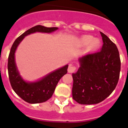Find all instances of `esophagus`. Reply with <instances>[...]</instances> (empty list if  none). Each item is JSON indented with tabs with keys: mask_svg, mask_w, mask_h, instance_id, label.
Returning a JSON list of instances; mask_svg holds the SVG:
<instances>
[{
	"mask_svg": "<svg viewBox=\"0 0 128 128\" xmlns=\"http://www.w3.org/2000/svg\"><path fill=\"white\" fill-rule=\"evenodd\" d=\"M76 70V67L74 65H73L72 64H70L68 68V72L69 73H74V72Z\"/></svg>",
	"mask_w": 128,
	"mask_h": 128,
	"instance_id": "obj_1",
	"label": "esophagus"
}]
</instances>
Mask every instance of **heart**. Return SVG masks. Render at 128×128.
I'll use <instances>...</instances> for the list:
<instances>
[{"label": "heart", "instance_id": "obj_1", "mask_svg": "<svg viewBox=\"0 0 128 128\" xmlns=\"http://www.w3.org/2000/svg\"><path fill=\"white\" fill-rule=\"evenodd\" d=\"M93 36L90 35H84L81 38L80 43L82 46H86L88 44L89 50H94L99 46V40L98 39H93Z\"/></svg>", "mask_w": 128, "mask_h": 128}]
</instances>
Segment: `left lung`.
<instances>
[{
  "label": "left lung",
  "mask_w": 128,
  "mask_h": 128,
  "mask_svg": "<svg viewBox=\"0 0 128 128\" xmlns=\"http://www.w3.org/2000/svg\"><path fill=\"white\" fill-rule=\"evenodd\" d=\"M100 33L103 42L100 51L80 58V67L72 74V98L81 104L102 102L115 90L119 79L118 48L106 35Z\"/></svg>",
  "instance_id": "left-lung-1"
}]
</instances>
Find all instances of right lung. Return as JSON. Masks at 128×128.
I'll return each mask as SVG.
<instances>
[{"label":"right lung","instance_id":"right-lung-1","mask_svg":"<svg viewBox=\"0 0 128 128\" xmlns=\"http://www.w3.org/2000/svg\"><path fill=\"white\" fill-rule=\"evenodd\" d=\"M58 28H46L44 26H36L26 30L16 39L10 50L8 63L9 79L11 87L16 94L26 102L30 104L41 103L47 101L52 96L56 86L60 80L67 73L68 65H66L48 74L42 80L36 82H26L20 76L14 60V53L22 40L27 35L36 32H54Z\"/></svg>","mask_w":128,"mask_h":128}]
</instances>
